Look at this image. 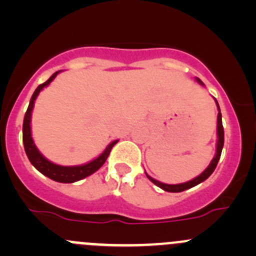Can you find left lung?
I'll use <instances>...</instances> for the list:
<instances>
[{"label":"left lung","mask_w":256,"mask_h":256,"mask_svg":"<svg viewBox=\"0 0 256 256\" xmlns=\"http://www.w3.org/2000/svg\"><path fill=\"white\" fill-rule=\"evenodd\" d=\"M198 82H200V84H203L202 82H200V79L197 78ZM216 105H218V102L216 100ZM218 130H216V132H218V142H216V156H214V158L212 160L210 164L206 168V171L203 172L202 174H200L198 177H196L194 180H190V182H186V183H180V184H166V183H161L158 182V180H154L152 177L147 176L148 177V180H151L152 183H154L156 186H158L160 188H162L164 190H166V192H174V193H177V192H183V190H190V188L194 187V186L200 184V183H202L203 180H206L207 178L210 176L214 172V170H216V164H218V161L219 158H220V154H222V150H223V144H224V128H223V124H222V114H220V109H219V105H218Z\"/></svg>","instance_id":"8db88e82"}]
</instances>
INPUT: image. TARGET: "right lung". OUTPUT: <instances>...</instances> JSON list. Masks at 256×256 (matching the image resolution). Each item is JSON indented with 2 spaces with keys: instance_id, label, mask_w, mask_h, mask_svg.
<instances>
[{
  "instance_id": "right-lung-1",
  "label": "right lung",
  "mask_w": 256,
  "mask_h": 256,
  "mask_svg": "<svg viewBox=\"0 0 256 256\" xmlns=\"http://www.w3.org/2000/svg\"><path fill=\"white\" fill-rule=\"evenodd\" d=\"M58 73L59 72H56L47 82L38 85V88L34 90L32 98H30V105H28V109L24 115V120H23V144H24V151L28 160H30V164H32L40 174H43L44 176L50 178V180H56V182L73 183L76 182V180H82V178L90 176V174H92L94 172H96L98 170L105 164V161H106V158L109 157L110 151H112L114 144L118 142V141H112L98 158L92 160V162H89V164H82V166H59V164H52L50 161H48L46 157H43L42 154H40V151H38L37 147H36L34 142H33L32 135H30V115H32L36 98L38 96V94H40V92L43 88L49 85V82L56 78Z\"/></svg>"
}]
</instances>
